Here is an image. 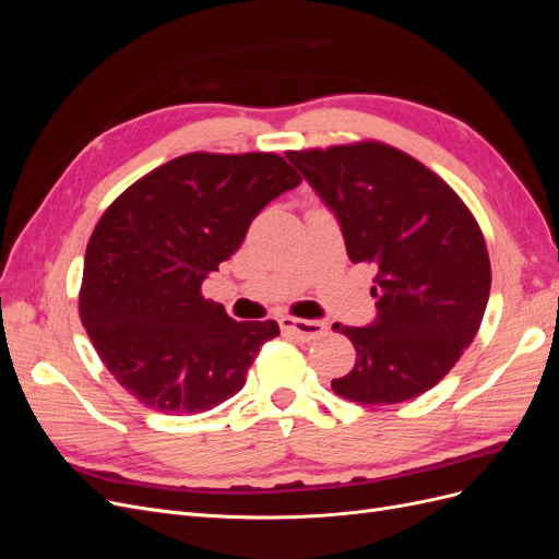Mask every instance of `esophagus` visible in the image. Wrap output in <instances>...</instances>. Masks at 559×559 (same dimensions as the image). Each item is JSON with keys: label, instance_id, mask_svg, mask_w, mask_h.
<instances>
[{"label": "esophagus", "instance_id": "1", "mask_svg": "<svg viewBox=\"0 0 559 559\" xmlns=\"http://www.w3.org/2000/svg\"><path fill=\"white\" fill-rule=\"evenodd\" d=\"M280 326L284 333H289L298 341H314V337L324 335L326 333V324L324 321H317V319H296V317H282L280 319Z\"/></svg>", "mask_w": 559, "mask_h": 559}]
</instances>
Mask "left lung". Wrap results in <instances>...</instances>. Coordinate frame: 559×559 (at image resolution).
Listing matches in <instances>:
<instances>
[{"label":"left lung","mask_w":559,"mask_h":559,"mask_svg":"<svg viewBox=\"0 0 559 559\" xmlns=\"http://www.w3.org/2000/svg\"><path fill=\"white\" fill-rule=\"evenodd\" d=\"M341 224L352 263L376 270L378 317L341 326L357 361L331 382L361 405L415 399L441 382L476 337L492 270L485 238L450 186L382 142L286 154Z\"/></svg>","instance_id":"left-lung-1"}]
</instances>
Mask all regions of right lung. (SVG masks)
<instances>
[{"mask_svg":"<svg viewBox=\"0 0 559 559\" xmlns=\"http://www.w3.org/2000/svg\"><path fill=\"white\" fill-rule=\"evenodd\" d=\"M302 179L277 154H186L118 195L83 261L79 314L126 392L165 415H195L240 392L277 321H235L200 286L249 224Z\"/></svg>","mask_w":559,"mask_h":559,"instance_id":"1","label":"right lung"}]
</instances>
